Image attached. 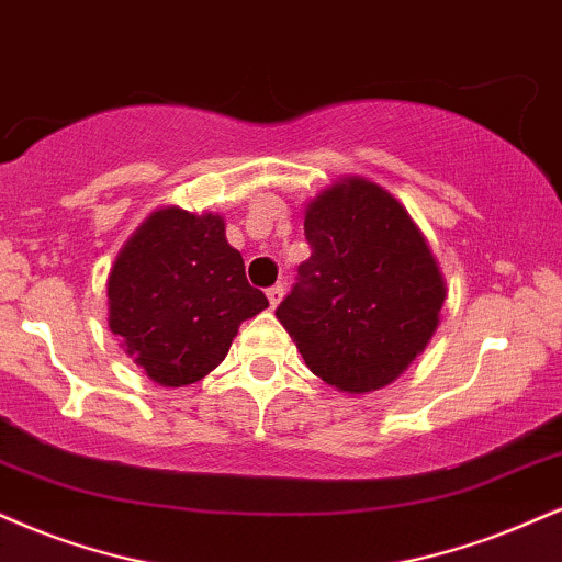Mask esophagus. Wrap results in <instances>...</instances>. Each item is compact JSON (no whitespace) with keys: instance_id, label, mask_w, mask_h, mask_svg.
Returning a JSON list of instances; mask_svg holds the SVG:
<instances>
[{"instance_id":"34e87169","label":"esophagus","mask_w":562,"mask_h":562,"mask_svg":"<svg viewBox=\"0 0 562 562\" xmlns=\"http://www.w3.org/2000/svg\"><path fill=\"white\" fill-rule=\"evenodd\" d=\"M282 295H285V288H282V285H274V288H269V290H267V299H269V306H272V308H277V306H280Z\"/></svg>"}]
</instances>
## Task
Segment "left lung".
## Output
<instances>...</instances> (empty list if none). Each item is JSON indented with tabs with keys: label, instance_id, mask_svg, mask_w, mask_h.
<instances>
[{
	"label": "left lung",
	"instance_id": "left-lung-1",
	"mask_svg": "<svg viewBox=\"0 0 562 562\" xmlns=\"http://www.w3.org/2000/svg\"><path fill=\"white\" fill-rule=\"evenodd\" d=\"M311 256L277 319L319 380L348 395L387 387L439 327L448 285L414 216L348 175L308 201Z\"/></svg>",
	"mask_w": 562,
	"mask_h": 562
}]
</instances>
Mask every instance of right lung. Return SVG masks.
Segmentation results:
<instances>
[{
    "label": "right lung",
    "mask_w": 562,
    "mask_h": 562,
    "mask_svg": "<svg viewBox=\"0 0 562 562\" xmlns=\"http://www.w3.org/2000/svg\"><path fill=\"white\" fill-rule=\"evenodd\" d=\"M269 306L248 285L225 216L161 206L135 227L106 277V324L161 387L204 380L238 327Z\"/></svg>",
    "instance_id": "add662e5"
}]
</instances>
